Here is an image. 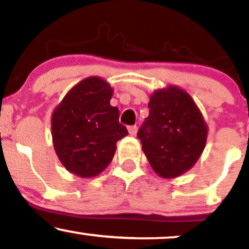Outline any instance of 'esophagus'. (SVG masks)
I'll return each mask as SVG.
<instances>
[{"label":"esophagus","instance_id":"obj_1","mask_svg":"<svg viewBox=\"0 0 249 249\" xmlns=\"http://www.w3.org/2000/svg\"><path fill=\"white\" fill-rule=\"evenodd\" d=\"M128 133L131 134V136H136L137 132H138V127L134 125V126H128Z\"/></svg>","mask_w":249,"mask_h":249}]
</instances>
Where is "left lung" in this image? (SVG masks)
<instances>
[{
  "label": "left lung",
  "mask_w": 249,
  "mask_h": 249,
  "mask_svg": "<svg viewBox=\"0 0 249 249\" xmlns=\"http://www.w3.org/2000/svg\"><path fill=\"white\" fill-rule=\"evenodd\" d=\"M149 115L138 132L152 169L175 178L193 168L206 145L209 127L193 97L170 85L149 96Z\"/></svg>",
  "instance_id": "1"
}]
</instances>
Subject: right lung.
<instances>
[{
	"label": "right lung",
	"instance_id": "right-lung-1",
	"mask_svg": "<svg viewBox=\"0 0 249 249\" xmlns=\"http://www.w3.org/2000/svg\"><path fill=\"white\" fill-rule=\"evenodd\" d=\"M113 89L100 76L76 83L54 107L52 142L60 162L82 178L100 175L112 161L116 143L128 132L110 104Z\"/></svg>",
	"mask_w": 249,
	"mask_h": 249
}]
</instances>
